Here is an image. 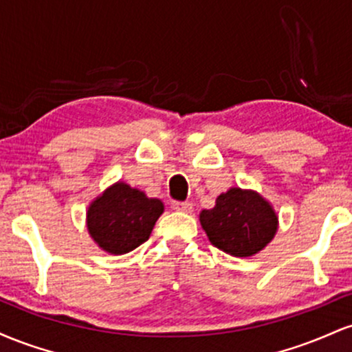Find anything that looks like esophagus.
Wrapping results in <instances>:
<instances>
[{
    "label": "esophagus",
    "instance_id": "obj_1",
    "mask_svg": "<svg viewBox=\"0 0 352 352\" xmlns=\"http://www.w3.org/2000/svg\"><path fill=\"white\" fill-rule=\"evenodd\" d=\"M172 208L182 213H190L193 210V205L190 201H173Z\"/></svg>",
    "mask_w": 352,
    "mask_h": 352
}]
</instances>
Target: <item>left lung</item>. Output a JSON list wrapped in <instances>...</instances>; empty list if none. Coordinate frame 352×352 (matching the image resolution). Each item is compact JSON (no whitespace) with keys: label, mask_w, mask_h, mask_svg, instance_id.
I'll return each mask as SVG.
<instances>
[{"label":"left lung","mask_w":352,"mask_h":352,"mask_svg":"<svg viewBox=\"0 0 352 352\" xmlns=\"http://www.w3.org/2000/svg\"><path fill=\"white\" fill-rule=\"evenodd\" d=\"M200 225L210 243L232 256H253L276 235L273 205L254 190L232 187L220 193L215 207L200 212Z\"/></svg>","instance_id":"8db88e82"}]
</instances>
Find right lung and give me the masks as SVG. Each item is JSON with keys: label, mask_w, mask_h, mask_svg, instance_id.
I'll use <instances>...</instances> for the list:
<instances>
[{"label": "right lung", "mask_w": 352, "mask_h": 352, "mask_svg": "<svg viewBox=\"0 0 352 352\" xmlns=\"http://www.w3.org/2000/svg\"><path fill=\"white\" fill-rule=\"evenodd\" d=\"M164 213V201L119 180L89 204L87 232L94 243L111 254H125L151 236Z\"/></svg>", "instance_id": "add662e5"}]
</instances>
